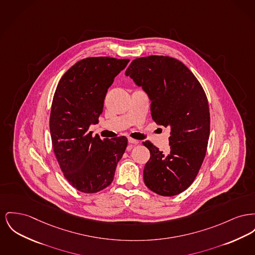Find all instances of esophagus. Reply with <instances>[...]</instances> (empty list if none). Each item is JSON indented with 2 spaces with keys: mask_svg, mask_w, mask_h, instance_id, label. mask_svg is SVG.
<instances>
[{
  "mask_svg": "<svg viewBox=\"0 0 255 255\" xmlns=\"http://www.w3.org/2000/svg\"><path fill=\"white\" fill-rule=\"evenodd\" d=\"M128 141H129V143H132V144H137V143L139 142L137 139L132 138V137H129V138H128Z\"/></svg>",
  "mask_w": 255,
  "mask_h": 255,
  "instance_id": "34e87169",
  "label": "esophagus"
}]
</instances>
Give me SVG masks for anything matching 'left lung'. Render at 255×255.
Instances as JSON below:
<instances>
[{"label":"left lung","instance_id":"8db88e82","mask_svg":"<svg viewBox=\"0 0 255 255\" xmlns=\"http://www.w3.org/2000/svg\"><path fill=\"white\" fill-rule=\"evenodd\" d=\"M125 75L148 94L152 120L170 129L168 154L143 142L150 151L144 184L158 195H179L192 185L206 155L210 112L205 91L183 62L167 56L137 58Z\"/></svg>","mask_w":255,"mask_h":255}]
</instances>
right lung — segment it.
<instances>
[{
	"instance_id": "add662e5",
	"label": "right lung",
	"mask_w": 255,
	"mask_h": 255,
	"mask_svg": "<svg viewBox=\"0 0 255 255\" xmlns=\"http://www.w3.org/2000/svg\"><path fill=\"white\" fill-rule=\"evenodd\" d=\"M129 60H81L63 74L55 91L49 121L53 150L64 177L82 193L107 188L127 147L126 136L101 139L92 135L90 125L98 123L108 89Z\"/></svg>"
}]
</instances>
